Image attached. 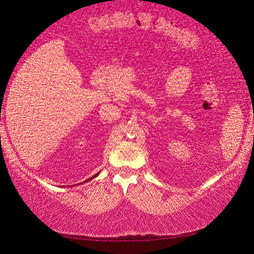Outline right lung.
Returning <instances> with one entry per match:
<instances>
[{
	"label": "right lung",
	"mask_w": 254,
	"mask_h": 254,
	"mask_svg": "<svg viewBox=\"0 0 254 254\" xmlns=\"http://www.w3.org/2000/svg\"><path fill=\"white\" fill-rule=\"evenodd\" d=\"M98 175H99V173H97V175H96V176H93L92 178H90V179H93V178H96V177H97ZM90 179H89V180H90ZM86 181H88V180H86Z\"/></svg>",
	"instance_id": "add662e5"
}]
</instances>
